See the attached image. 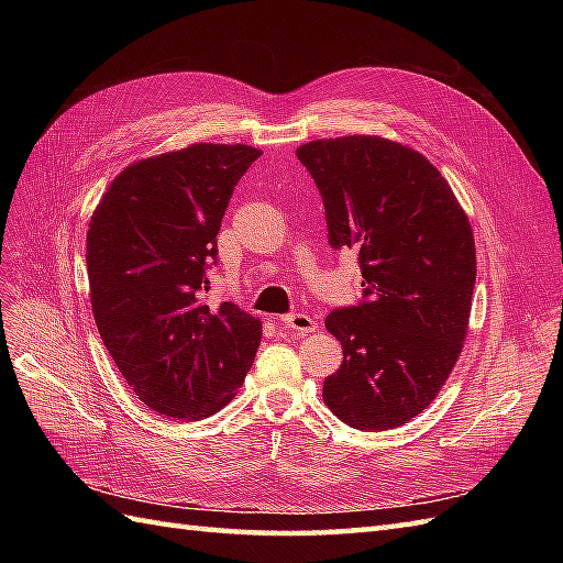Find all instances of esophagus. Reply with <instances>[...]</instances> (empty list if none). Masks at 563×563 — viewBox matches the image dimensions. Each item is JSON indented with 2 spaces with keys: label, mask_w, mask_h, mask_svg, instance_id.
Listing matches in <instances>:
<instances>
[{
  "label": "esophagus",
  "mask_w": 563,
  "mask_h": 563,
  "mask_svg": "<svg viewBox=\"0 0 563 563\" xmlns=\"http://www.w3.org/2000/svg\"><path fill=\"white\" fill-rule=\"evenodd\" d=\"M282 323L288 331H296V333H314L319 331L317 321L310 314H302V312H294V314H286L282 317Z\"/></svg>",
  "instance_id": "1"
}]
</instances>
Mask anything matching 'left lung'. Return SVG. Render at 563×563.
<instances>
[{
    "instance_id": "8db88e82",
    "label": "left lung",
    "mask_w": 563,
    "mask_h": 563,
    "mask_svg": "<svg viewBox=\"0 0 563 563\" xmlns=\"http://www.w3.org/2000/svg\"><path fill=\"white\" fill-rule=\"evenodd\" d=\"M327 211L329 244L360 253L364 300L327 329L343 364L323 401L354 430H395L439 395L463 352L476 251L451 185L420 152L380 135L296 150Z\"/></svg>"
}]
</instances>
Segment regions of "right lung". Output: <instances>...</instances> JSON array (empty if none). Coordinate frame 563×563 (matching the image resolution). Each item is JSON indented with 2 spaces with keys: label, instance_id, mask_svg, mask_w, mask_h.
I'll return each instance as SVG.
<instances>
[{
  "label": "right lung",
  "instance_id": "obj_1",
  "mask_svg": "<svg viewBox=\"0 0 563 563\" xmlns=\"http://www.w3.org/2000/svg\"><path fill=\"white\" fill-rule=\"evenodd\" d=\"M263 155L195 143L119 174L87 232L91 308L100 338L147 408L209 418L232 401L261 345V321L209 305L207 272L234 185Z\"/></svg>",
  "mask_w": 563,
  "mask_h": 563
}]
</instances>
